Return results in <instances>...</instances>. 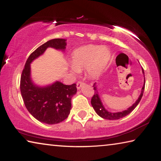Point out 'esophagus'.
I'll use <instances>...</instances> for the list:
<instances>
[{
	"mask_svg": "<svg viewBox=\"0 0 161 161\" xmlns=\"http://www.w3.org/2000/svg\"><path fill=\"white\" fill-rule=\"evenodd\" d=\"M84 82H82V81H78V82L77 83V89H80L81 87V86L82 85H84Z\"/></svg>",
	"mask_w": 161,
	"mask_h": 161,
	"instance_id": "obj_1",
	"label": "esophagus"
}]
</instances>
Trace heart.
Wrapping results in <instances>:
<instances>
[{
	"instance_id": "b5f03b06",
	"label": "heart",
	"mask_w": 161,
	"mask_h": 161,
	"mask_svg": "<svg viewBox=\"0 0 161 161\" xmlns=\"http://www.w3.org/2000/svg\"><path fill=\"white\" fill-rule=\"evenodd\" d=\"M111 58V53L104 46L97 45H84L76 49L71 54L73 74L86 69L92 77H97L104 71Z\"/></svg>"
}]
</instances>
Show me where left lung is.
<instances>
[{"label": "left lung", "mask_w": 161, "mask_h": 161, "mask_svg": "<svg viewBox=\"0 0 161 161\" xmlns=\"http://www.w3.org/2000/svg\"><path fill=\"white\" fill-rule=\"evenodd\" d=\"M142 72L144 75L143 69H142ZM93 86L94 89V94L93 97L92 98L91 103L92 107L94 108V111H96V113L98 114V115L103 119H108V120H116V119H121L123 118V117L127 116L128 114H129L136 107H137V105L138 104V103L140 102L141 98L143 97V91H144V89H145V77H144V84L142 89H141V92L139 97L138 98V99L136 101V102L133 103L131 107H130L129 108H127L126 110L120 111V112L112 113V112H110V111H108L107 109H106L105 107H103L102 100L100 99L99 92L97 91V86L96 83L94 84Z\"/></svg>", "instance_id": "obj_1"}]
</instances>
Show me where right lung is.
I'll list each match as a JSON object with an SVG mask.
<instances>
[{
  "instance_id": "add662e5",
  "label": "right lung",
  "mask_w": 161,
  "mask_h": 161,
  "mask_svg": "<svg viewBox=\"0 0 161 161\" xmlns=\"http://www.w3.org/2000/svg\"><path fill=\"white\" fill-rule=\"evenodd\" d=\"M65 39H53L37 48L26 61L20 78V92L24 103L31 115L47 124H56L66 119L70 113L71 99L77 93V84L65 85L59 81L45 86L35 84L31 79V63L48 47L64 51Z\"/></svg>"
}]
</instances>
